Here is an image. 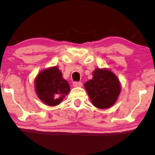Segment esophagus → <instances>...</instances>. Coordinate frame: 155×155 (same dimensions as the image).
Returning <instances> with one entry per match:
<instances>
[{
	"instance_id": "1",
	"label": "esophagus",
	"mask_w": 155,
	"mask_h": 155,
	"mask_svg": "<svg viewBox=\"0 0 155 155\" xmlns=\"http://www.w3.org/2000/svg\"><path fill=\"white\" fill-rule=\"evenodd\" d=\"M82 83L81 82H74L73 83V86L74 87H81L82 86Z\"/></svg>"
}]
</instances>
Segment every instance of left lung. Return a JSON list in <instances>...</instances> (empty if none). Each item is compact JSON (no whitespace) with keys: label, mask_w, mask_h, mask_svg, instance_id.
<instances>
[{"label":"left lung","mask_w":155,"mask_h":155,"mask_svg":"<svg viewBox=\"0 0 155 155\" xmlns=\"http://www.w3.org/2000/svg\"><path fill=\"white\" fill-rule=\"evenodd\" d=\"M91 103L100 109L110 108L116 103L121 91L119 79L110 69L97 68L92 79L84 84Z\"/></svg>","instance_id":"obj_1"}]
</instances>
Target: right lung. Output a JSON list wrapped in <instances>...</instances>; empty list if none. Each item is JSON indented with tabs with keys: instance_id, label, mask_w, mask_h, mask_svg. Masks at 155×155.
Returning <instances> with one entry per match:
<instances>
[{
	"instance_id": "add662e5",
	"label": "right lung",
	"mask_w": 155,
	"mask_h": 155,
	"mask_svg": "<svg viewBox=\"0 0 155 155\" xmlns=\"http://www.w3.org/2000/svg\"><path fill=\"white\" fill-rule=\"evenodd\" d=\"M35 88L38 98L49 106L61 104L70 91V86L58 66L44 69L35 80Z\"/></svg>"
}]
</instances>
